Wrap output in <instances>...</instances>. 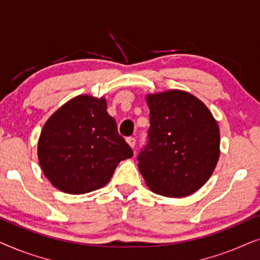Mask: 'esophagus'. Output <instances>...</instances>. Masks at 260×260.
<instances>
[{
	"label": "esophagus",
	"mask_w": 260,
	"mask_h": 260,
	"mask_svg": "<svg viewBox=\"0 0 260 260\" xmlns=\"http://www.w3.org/2000/svg\"><path fill=\"white\" fill-rule=\"evenodd\" d=\"M126 142L129 143L131 148H135V144H136V138H135L134 136H130V137L126 138Z\"/></svg>",
	"instance_id": "1"
}]
</instances>
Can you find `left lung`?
Returning <instances> with one entry per match:
<instances>
[{
	"label": "left lung",
	"instance_id": "obj_1",
	"mask_svg": "<svg viewBox=\"0 0 260 260\" xmlns=\"http://www.w3.org/2000/svg\"><path fill=\"white\" fill-rule=\"evenodd\" d=\"M147 103L150 126L137 156L141 174L156 194H193L207 182L218 163V123L204 103L183 91L150 94Z\"/></svg>",
	"mask_w": 260,
	"mask_h": 260
}]
</instances>
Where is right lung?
I'll return each instance as SVG.
<instances>
[{
	"label": "right lung",
	"instance_id": "1",
	"mask_svg": "<svg viewBox=\"0 0 260 260\" xmlns=\"http://www.w3.org/2000/svg\"><path fill=\"white\" fill-rule=\"evenodd\" d=\"M134 152L106 111L104 98L78 95L49 117L41 131L38 156L53 186L85 194L109 182L122 159Z\"/></svg>",
	"mask_w": 260,
	"mask_h": 260
}]
</instances>
